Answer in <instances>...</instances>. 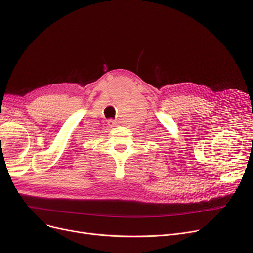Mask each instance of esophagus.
Returning <instances> with one entry per match:
<instances>
[{
	"instance_id": "esophagus-1",
	"label": "esophagus",
	"mask_w": 253,
	"mask_h": 253,
	"mask_svg": "<svg viewBox=\"0 0 253 253\" xmlns=\"http://www.w3.org/2000/svg\"><path fill=\"white\" fill-rule=\"evenodd\" d=\"M107 124H108V126H109V127H115V125H116V123H115V121H114V120H108Z\"/></svg>"
}]
</instances>
